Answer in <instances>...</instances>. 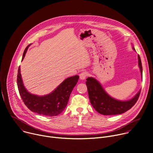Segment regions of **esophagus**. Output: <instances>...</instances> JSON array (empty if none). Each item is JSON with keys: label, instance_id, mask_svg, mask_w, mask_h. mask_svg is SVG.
Returning a JSON list of instances; mask_svg holds the SVG:
<instances>
[{"label": "esophagus", "instance_id": "obj_1", "mask_svg": "<svg viewBox=\"0 0 153 153\" xmlns=\"http://www.w3.org/2000/svg\"><path fill=\"white\" fill-rule=\"evenodd\" d=\"M87 75H88V74L86 72H83L79 74V78L81 80H84L86 79Z\"/></svg>", "mask_w": 153, "mask_h": 153}]
</instances>
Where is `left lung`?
<instances>
[{
  "mask_svg": "<svg viewBox=\"0 0 153 153\" xmlns=\"http://www.w3.org/2000/svg\"><path fill=\"white\" fill-rule=\"evenodd\" d=\"M132 49L135 50L132 45ZM138 65L142 78V65L140 58L138 55ZM86 86L91 103L93 108L100 114L104 115H112L123 114L130 109L137 102L141 90L131 99L122 101L110 96L101 86L100 82L93 77L86 79Z\"/></svg>",
  "mask_w": 153,
  "mask_h": 153,
  "instance_id": "8db88e82",
  "label": "left lung"
}]
</instances>
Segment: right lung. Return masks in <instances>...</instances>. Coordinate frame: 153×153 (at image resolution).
Listing matches in <instances>:
<instances>
[{
	"label": "right lung",
	"mask_w": 153,
	"mask_h": 153,
	"mask_svg": "<svg viewBox=\"0 0 153 153\" xmlns=\"http://www.w3.org/2000/svg\"><path fill=\"white\" fill-rule=\"evenodd\" d=\"M31 45L25 49L22 61ZM79 79L78 75L71 76L64 79L52 92L45 95H37L29 92L25 88L22 81L21 68L19 67L17 82L20 95L27 108L35 113L46 116H56L65 108L71 94Z\"/></svg>",
	"instance_id": "right-lung-1"
}]
</instances>
